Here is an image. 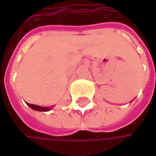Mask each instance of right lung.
I'll return each instance as SVG.
<instances>
[{
	"instance_id": "1",
	"label": "right lung",
	"mask_w": 156,
	"mask_h": 156,
	"mask_svg": "<svg viewBox=\"0 0 156 156\" xmlns=\"http://www.w3.org/2000/svg\"><path fill=\"white\" fill-rule=\"evenodd\" d=\"M27 105L31 108L33 110H36V111H43V112H46V111H48L50 110L51 108H47V107H41V106H37V105H32V104H28Z\"/></svg>"
}]
</instances>
